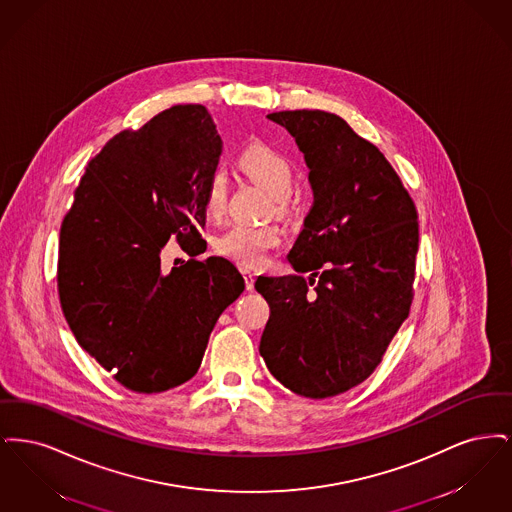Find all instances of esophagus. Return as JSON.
I'll return each instance as SVG.
<instances>
[{"instance_id":"34e87169","label":"esophagus","mask_w":512,"mask_h":512,"mask_svg":"<svg viewBox=\"0 0 512 512\" xmlns=\"http://www.w3.org/2000/svg\"><path fill=\"white\" fill-rule=\"evenodd\" d=\"M245 288L251 292L255 286V274L251 270H244Z\"/></svg>"}]
</instances>
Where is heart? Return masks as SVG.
<instances>
[{
  "mask_svg": "<svg viewBox=\"0 0 512 512\" xmlns=\"http://www.w3.org/2000/svg\"><path fill=\"white\" fill-rule=\"evenodd\" d=\"M245 174H249L257 184H261L268 194L274 197L276 213H286L295 184V172L292 163L274 147L267 144H253L245 147L238 159ZM203 209L211 220H219L226 211V174L215 171L209 176ZM282 234L274 224H230L224 232L215 238V251L242 265L259 267L265 263L268 251L280 244Z\"/></svg>",
  "mask_w": 512,
  "mask_h": 512,
  "instance_id": "b5f03b06",
  "label": "heart"
}]
</instances>
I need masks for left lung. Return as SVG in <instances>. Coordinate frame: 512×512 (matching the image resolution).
I'll use <instances>...</instances> for the list:
<instances>
[{
    "label": "left lung",
    "instance_id": "left-lung-1",
    "mask_svg": "<svg viewBox=\"0 0 512 512\" xmlns=\"http://www.w3.org/2000/svg\"><path fill=\"white\" fill-rule=\"evenodd\" d=\"M268 119L305 153L315 201L288 255L297 274L255 282L270 307L259 351L288 390L334 397L365 382L409 317L418 215L384 153L338 115Z\"/></svg>",
    "mask_w": 512,
    "mask_h": 512
}]
</instances>
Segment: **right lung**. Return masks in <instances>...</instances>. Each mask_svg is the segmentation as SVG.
<instances>
[{
  "label": "right lung",
  "mask_w": 512,
  "mask_h": 512,
  "mask_svg": "<svg viewBox=\"0 0 512 512\" xmlns=\"http://www.w3.org/2000/svg\"><path fill=\"white\" fill-rule=\"evenodd\" d=\"M222 140L203 105H174L122 130L90 159L61 222L57 292L80 347L124 388L159 393L188 382L222 311L245 284L203 251V195ZM174 235L193 257L160 270Z\"/></svg>",
  "instance_id": "right-lung-1"
}]
</instances>
